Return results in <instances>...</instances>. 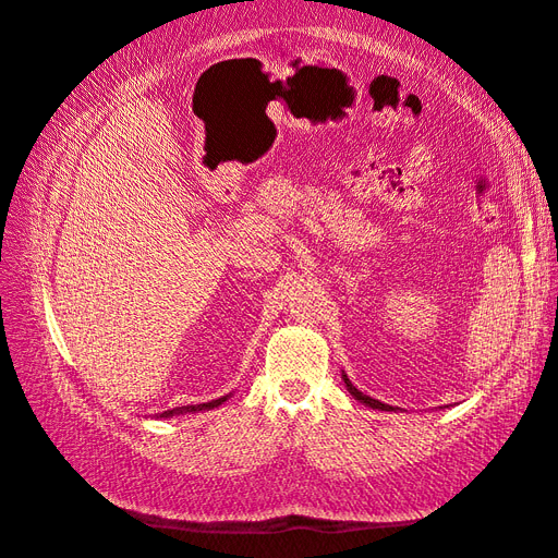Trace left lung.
I'll use <instances>...</instances> for the list:
<instances>
[{"label":"left lung","instance_id":"8db88e82","mask_svg":"<svg viewBox=\"0 0 558 558\" xmlns=\"http://www.w3.org/2000/svg\"><path fill=\"white\" fill-rule=\"evenodd\" d=\"M342 380H344V387L349 390V395H352L354 399H359L361 404H366V407H371V409H378V411H399V407H390V404H383V401H378V399H373V397H368V395H364V392H359L356 387L352 385V380L347 378V373H342ZM442 409V407H439Z\"/></svg>","mask_w":558,"mask_h":558}]
</instances>
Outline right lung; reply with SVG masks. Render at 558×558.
<instances>
[{"mask_svg":"<svg viewBox=\"0 0 558 558\" xmlns=\"http://www.w3.org/2000/svg\"><path fill=\"white\" fill-rule=\"evenodd\" d=\"M228 397H230V395H226V397H218V399H211V401H206V404H190V407H175V409H168V411L159 413L157 418H173V416H185V413L211 411V409H216V407L223 404V401H226Z\"/></svg>","mask_w":558,"mask_h":558,"instance_id":"1","label":"right lung"}]
</instances>
